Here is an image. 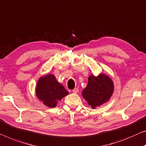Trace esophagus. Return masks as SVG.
Instances as JSON below:
<instances>
[{"instance_id": "esophagus-1", "label": "esophagus", "mask_w": 146, "mask_h": 146, "mask_svg": "<svg viewBox=\"0 0 146 146\" xmlns=\"http://www.w3.org/2000/svg\"><path fill=\"white\" fill-rule=\"evenodd\" d=\"M73 93H78V92H79V88H74L73 90Z\"/></svg>"}]
</instances>
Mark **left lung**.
Masks as SVG:
<instances>
[{
	"instance_id": "obj_1",
	"label": "left lung",
	"mask_w": 146,
	"mask_h": 146,
	"mask_svg": "<svg viewBox=\"0 0 146 146\" xmlns=\"http://www.w3.org/2000/svg\"><path fill=\"white\" fill-rule=\"evenodd\" d=\"M114 90V84L111 78L102 73L96 77H88V84L82 90V97L92 109L99 107L108 102Z\"/></svg>"
}]
</instances>
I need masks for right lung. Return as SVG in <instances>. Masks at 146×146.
Wrapping results in <instances>:
<instances>
[{
	"label": "right lung",
	"instance_id": "obj_1",
	"mask_svg": "<svg viewBox=\"0 0 146 146\" xmlns=\"http://www.w3.org/2000/svg\"><path fill=\"white\" fill-rule=\"evenodd\" d=\"M68 94V91L52 74L41 77L36 83V96L47 107L55 108L58 102Z\"/></svg>",
	"mask_w": 146,
	"mask_h": 146
}]
</instances>
